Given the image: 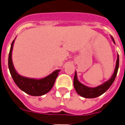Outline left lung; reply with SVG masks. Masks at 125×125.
I'll return each mask as SVG.
<instances>
[{
  "mask_svg": "<svg viewBox=\"0 0 125 125\" xmlns=\"http://www.w3.org/2000/svg\"><path fill=\"white\" fill-rule=\"evenodd\" d=\"M112 41L115 43L113 37L111 36ZM119 54H117V58L116 60V64H115V67L114 69L113 74L111 76L110 79L107 80L106 82H104L100 85L96 87H90L85 85L82 83H80L78 80L77 77L76 71L75 72V75L74 77V87L76 92L80 95V96L83 97L85 98H97L98 96H101V94L105 93L107 90L112 85L113 82L115 80V77L117 76V71L119 69Z\"/></svg>",
  "mask_w": 125,
  "mask_h": 125,
  "instance_id": "1",
  "label": "left lung"
}]
</instances>
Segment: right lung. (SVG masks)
<instances>
[{
    "label": "right lung",
    "mask_w": 125,
    "mask_h": 125,
    "mask_svg": "<svg viewBox=\"0 0 125 125\" xmlns=\"http://www.w3.org/2000/svg\"><path fill=\"white\" fill-rule=\"evenodd\" d=\"M15 40L11 45L8 58V67L14 82L19 89L31 96H40L47 94L53 87L60 70H56L49 75L41 79L31 78L19 74L15 70L12 61V51Z\"/></svg>",
    "instance_id": "obj_1"
}]
</instances>
